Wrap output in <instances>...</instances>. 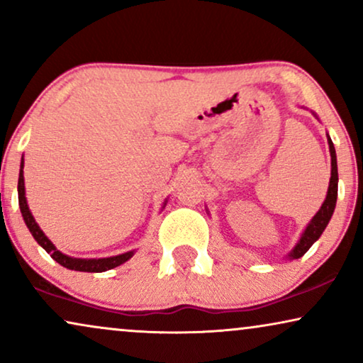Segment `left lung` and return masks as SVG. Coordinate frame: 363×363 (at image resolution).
Returning a JSON list of instances; mask_svg holds the SVG:
<instances>
[{
  "label": "left lung",
  "mask_w": 363,
  "mask_h": 363,
  "mask_svg": "<svg viewBox=\"0 0 363 363\" xmlns=\"http://www.w3.org/2000/svg\"><path fill=\"white\" fill-rule=\"evenodd\" d=\"M327 142H329V150H330V183H329V190H327V196L324 203H322L320 210L315 213V216L312 218L309 225L302 233L301 240L297 241V245L294 246V250H292L287 257L289 259H299L306 255L307 251H309V247L314 245V242L319 240L322 233L329 225L332 215H334V210H335V203H337V183H339V173H337V157H335V148H334V143H332L330 137H327Z\"/></svg>",
  "instance_id": "1"
}]
</instances>
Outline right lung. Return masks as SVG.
I'll return each instance as SVG.
<instances>
[{"label":"right lung","instance_id":"1","mask_svg":"<svg viewBox=\"0 0 363 363\" xmlns=\"http://www.w3.org/2000/svg\"><path fill=\"white\" fill-rule=\"evenodd\" d=\"M23 168H24V160H21V170H19V180H18V200H19V208H21V215L24 218V223L31 231L34 240L38 241L39 246H43L46 250L48 255L59 264L67 267V269L72 271H82V272H104L107 269H113V267L123 264V262L130 259L133 256V251L123 252V255L112 256V257H102V259H79V257H71L67 255H62L61 251L56 250V246L52 245L51 240L44 235L41 228L34 220V216L29 211L28 201H26V191H24V177H23ZM167 205V203H165Z\"/></svg>","mask_w":363,"mask_h":363}]
</instances>
